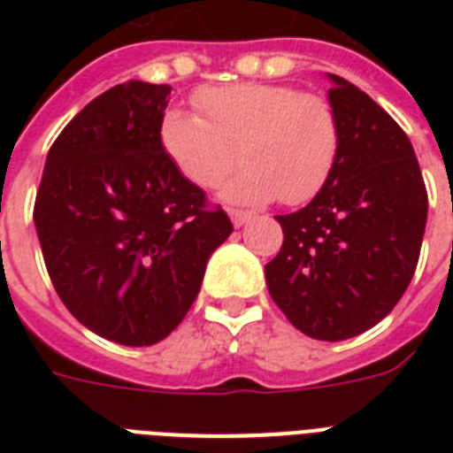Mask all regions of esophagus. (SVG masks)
Segmentation results:
<instances>
[{"label": "esophagus", "mask_w": 453, "mask_h": 453, "mask_svg": "<svg viewBox=\"0 0 453 453\" xmlns=\"http://www.w3.org/2000/svg\"><path fill=\"white\" fill-rule=\"evenodd\" d=\"M230 219H233L234 227L244 226L249 219H251V211H242V209H230Z\"/></svg>", "instance_id": "34e87169"}]
</instances>
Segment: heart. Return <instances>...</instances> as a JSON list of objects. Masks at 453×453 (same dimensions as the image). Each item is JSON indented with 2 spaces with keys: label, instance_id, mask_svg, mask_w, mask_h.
<instances>
[{
  "label": "heart",
  "instance_id": "b5f03b06",
  "mask_svg": "<svg viewBox=\"0 0 453 453\" xmlns=\"http://www.w3.org/2000/svg\"><path fill=\"white\" fill-rule=\"evenodd\" d=\"M199 115L171 110L159 127L162 150L178 173L199 188H219L234 169L223 197L237 204H305L322 190L341 155L334 105L287 84H226L195 94Z\"/></svg>",
  "mask_w": 453,
  "mask_h": 453
}]
</instances>
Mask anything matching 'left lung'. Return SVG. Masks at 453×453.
I'll return each instance as SVG.
<instances>
[{
	"label": "left lung",
	"instance_id": "1",
	"mask_svg": "<svg viewBox=\"0 0 453 453\" xmlns=\"http://www.w3.org/2000/svg\"><path fill=\"white\" fill-rule=\"evenodd\" d=\"M329 80L341 124L336 169L308 206L277 216L284 242L265 282L305 336L345 341L379 324L407 291L428 192L400 124L355 84Z\"/></svg>",
	"mask_w": 453,
	"mask_h": 453
}]
</instances>
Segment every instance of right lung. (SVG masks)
Listing matches in <instances>:
<instances>
[{
  "instance_id": "right-lung-1",
  "label": "right lung",
  "mask_w": 453,
  "mask_h": 453,
  "mask_svg": "<svg viewBox=\"0 0 453 453\" xmlns=\"http://www.w3.org/2000/svg\"><path fill=\"white\" fill-rule=\"evenodd\" d=\"M169 84L127 81L88 103L46 157L35 226L53 289L87 329L152 345L183 322L233 233L162 150Z\"/></svg>"
}]
</instances>
